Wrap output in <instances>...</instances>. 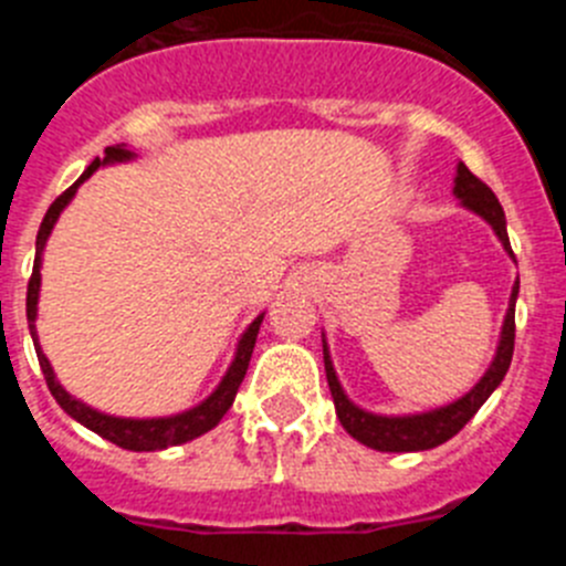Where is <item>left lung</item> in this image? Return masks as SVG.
I'll return each mask as SVG.
<instances>
[{"instance_id": "obj_1", "label": "left lung", "mask_w": 566, "mask_h": 566, "mask_svg": "<svg viewBox=\"0 0 566 566\" xmlns=\"http://www.w3.org/2000/svg\"><path fill=\"white\" fill-rule=\"evenodd\" d=\"M453 195L468 209H473L476 214H482L484 221L493 227V232L499 234L502 247L507 249L510 258H516L513 249H510L507 238V223H504V209L499 203V198L493 195V189L484 181H479L476 175L470 172L464 164L457 167V187ZM516 297H518V280L510 294V308L507 317H504L502 326V339H499L496 357L490 363V368L484 371V377L479 379L462 399L457 402L437 408V411L424 413H408V417H379V413H368L363 408L345 397V391L339 388L337 371H334L332 357H328V345L323 339V363H326V379L328 388H332L334 408H337V417L343 422V428L352 433L357 442L368 444L374 451L382 453H411V451H431L437 444L448 442L451 437H457L464 424L473 419V413L488 402V397L499 388V382L504 379L510 368V359H513V343H516Z\"/></svg>"}]
</instances>
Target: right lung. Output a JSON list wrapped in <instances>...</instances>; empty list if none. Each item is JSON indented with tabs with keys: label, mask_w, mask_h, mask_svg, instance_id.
<instances>
[{
	"label": "right lung",
	"mask_w": 566,
	"mask_h": 566,
	"mask_svg": "<svg viewBox=\"0 0 566 566\" xmlns=\"http://www.w3.org/2000/svg\"><path fill=\"white\" fill-rule=\"evenodd\" d=\"M129 158H133V153H129L124 144L107 147L104 149V158H96V161L90 164V167L84 169L82 178H78V181L73 184L70 189H64L56 201L50 203L48 214H44V221H42V227H39V234H36V260H33V274H30V283H28V323H30V337H33V345H36L39 365H42V374H44V379H48L50 394L56 397V402L62 405L70 417L76 419V422H82L84 428H90L93 433H98V437L109 439L113 444L124 448V451H164V448H169V444H184V442H189V439L212 431L214 424L223 419V413L232 408L234 394H238L240 382H243V377H247L249 359H252V348H254V339H258L260 323H263V314H260L252 326L243 332V337H240V343H238V354H234L232 365H229L227 377H223L221 385L214 388L212 397L203 399L198 408H189V411L175 413V417H161V419H122V417H107V413H102V411H96V408H90V405L78 402L76 397H70V394L64 391L62 385H59L56 374H53V368H50L48 357H44L42 348H39V339H36V303H39V283H42V274H39V269H42L44 240H48L50 229L56 227L59 214H62V209L67 207L70 198L76 195L78 184L87 181L90 175L96 172L98 167H104V164L129 161Z\"/></svg>",
	"instance_id": "obj_1"
}]
</instances>
